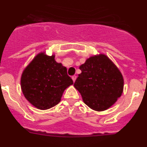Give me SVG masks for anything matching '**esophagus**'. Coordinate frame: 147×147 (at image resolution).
Listing matches in <instances>:
<instances>
[{
	"label": "esophagus",
	"mask_w": 147,
	"mask_h": 147,
	"mask_svg": "<svg viewBox=\"0 0 147 147\" xmlns=\"http://www.w3.org/2000/svg\"><path fill=\"white\" fill-rule=\"evenodd\" d=\"M72 80H73V81H74V82L75 81H76V75H74V76H72Z\"/></svg>",
	"instance_id": "34e87169"
}]
</instances>
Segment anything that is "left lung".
Instances as JSON below:
<instances>
[{"label": "left lung", "mask_w": 147, "mask_h": 147, "mask_svg": "<svg viewBox=\"0 0 147 147\" xmlns=\"http://www.w3.org/2000/svg\"><path fill=\"white\" fill-rule=\"evenodd\" d=\"M80 69L82 73L74 85L89 107L103 111L111 107L121 96L123 76L107 56L91 57L80 65Z\"/></svg>", "instance_id": "left-lung-1"}]
</instances>
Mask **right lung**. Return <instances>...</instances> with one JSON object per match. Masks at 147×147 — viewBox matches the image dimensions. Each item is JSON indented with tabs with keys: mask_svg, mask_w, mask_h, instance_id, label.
Instances as JSON below:
<instances>
[{
	"mask_svg": "<svg viewBox=\"0 0 147 147\" xmlns=\"http://www.w3.org/2000/svg\"><path fill=\"white\" fill-rule=\"evenodd\" d=\"M20 83L28 102L37 108L47 110L60 102L64 90L74 82L54 56L40 53L23 71Z\"/></svg>",
	"mask_w": 147,
	"mask_h": 147,
	"instance_id": "add662e5",
	"label": "right lung"
}]
</instances>
